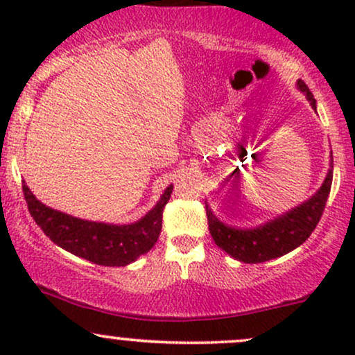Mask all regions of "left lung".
Returning <instances> with one entry per match:
<instances>
[{"mask_svg": "<svg viewBox=\"0 0 355 355\" xmlns=\"http://www.w3.org/2000/svg\"><path fill=\"white\" fill-rule=\"evenodd\" d=\"M297 85L311 101L312 108L315 110V98L307 85L302 80L297 81ZM332 162L334 160H331L327 177L315 195H312L302 205L285 211L284 215L270 220L266 225L257 227V229H234V227L225 225L211 214L207 205V220H209L211 239L222 250L245 263L267 262V260L282 257L302 245L305 240L311 237L324 214L332 185Z\"/></svg>", "mask_w": 355, "mask_h": 355, "instance_id": "obj_1", "label": "left lung"}]
</instances>
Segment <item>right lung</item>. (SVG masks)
I'll use <instances>...</instances> for the list:
<instances>
[{
    "label": "right lung",
    "instance_id": "obj_1",
    "mask_svg": "<svg viewBox=\"0 0 355 355\" xmlns=\"http://www.w3.org/2000/svg\"><path fill=\"white\" fill-rule=\"evenodd\" d=\"M173 185L166 187L160 202L144 218L130 225H112L103 222L81 220L63 211L53 210L36 197L23 182L24 200L36 225L56 245L87 259L96 266L125 267L157 243L162 230V217L170 200Z\"/></svg>",
    "mask_w": 355,
    "mask_h": 355
}]
</instances>
